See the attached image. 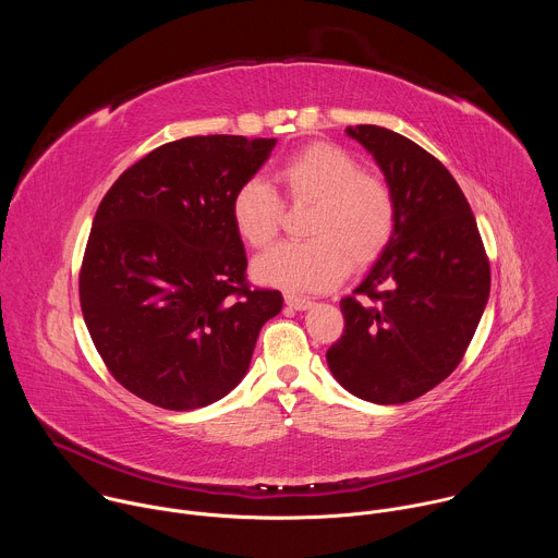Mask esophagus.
<instances>
[{
    "label": "esophagus",
    "instance_id": "1",
    "mask_svg": "<svg viewBox=\"0 0 558 558\" xmlns=\"http://www.w3.org/2000/svg\"><path fill=\"white\" fill-rule=\"evenodd\" d=\"M284 302H287V306H291V308H295V311H306V308L313 304L311 298L295 295V293H284Z\"/></svg>",
    "mask_w": 558,
    "mask_h": 558
}]
</instances>
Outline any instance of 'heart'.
<instances>
[{"label": "heart", "instance_id": "obj_1", "mask_svg": "<svg viewBox=\"0 0 558 558\" xmlns=\"http://www.w3.org/2000/svg\"><path fill=\"white\" fill-rule=\"evenodd\" d=\"M293 205H311L306 243H280L254 260L263 284L289 291L331 289L351 269L373 265L388 247L397 205L377 174L362 172L357 158L333 143H311L276 170ZM282 220V203L263 179H250L231 198V222L243 241L267 247Z\"/></svg>", "mask_w": 558, "mask_h": 558}]
</instances>
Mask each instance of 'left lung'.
<instances>
[{
	"mask_svg": "<svg viewBox=\"0 0 558 558\" xmlns=\"http://www.w3.org/2000/svg\"><path fill=\"white\" fill-rule=\"evenodd\" d=\"M347 134L384 172L397 220L355 295L340 302L344 331L327 362L360 400L404 404L459 366L490 295V263L474 214L441 161L379 125H349Z\"/></svg>",
	"mask_w": 558,
	"mask_h": 558,
	"instance_id": "8db88e82",
	"label": "left lung"
}]
</instances>
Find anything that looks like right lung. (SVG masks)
Wrapping results in <instances>:
<instances>
[{
	"label": "right lung",
	"mask_w": 558,
	"mask_h": 558,
	"mask_svg": "<svg viewBox=\"0 0 558 558\" xmlns=\"http://www.w3.org/2000/svg\"><path fill=\"white\" fill-rule=\"evenodd\" d=\"M276 138L187 136L151 149L104 196L78 300L112 377L141 400L194 411L250 368L258 333L282 308L252 289L231 198Z\"/></svg>",
	"instance_id": "right-lung-1"
}]
</instances>
